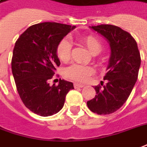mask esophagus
<instances>
[{
    "mask_svg": "<svg viewBox=\"0 0 147 147\" xmlns=\"http://www.w3.org/2000/svg\"><path fill=\"white\" fill-rule=\"evenodd\" d=\"M74 88L75 89H77V88H82V87L85 86V85H83V84H81V83H74Z\"/></svg>",
    "mask_w": 147,
    "mask_h": 147,
    "instance_id": "34e87169",
    "label": "esophagus"
}]
</instances>
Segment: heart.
Wrapping results in <instances>:
<instances>
[{"label":"heart","mask_w":147,"mask_h":147,"mask_svg":"<svg viewBox=\"0 0 147 147\" xmlns=\"http://www.w3.org/2000/svg\"><path fill=\"white\" fill-rule=\"evenodd\" d=\"M81 42L93 55H97L102 50V42L94 36L82 37ZM71 50L72 45L70 41L66 38H63L57 45V56L62 62H67L71 58ZM94 73V69L92 66L80 64H73L65 69V75L66 78L78 82L86 81Z\"/></svg>","instance_id":"1"}]
</instances>
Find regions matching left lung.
<instances>
[{
	"mask_svg": "<svg viewBox=\"0 0 147 147\" xmlns=\"http://www.w3.org/2000/svg\"><path fill=\"white\" fill-rule=\"evenodd\" d=\"M110 42L111 56L104 80L106 86H94L96 95L87 102L98 114H110L126 102L138 79L141 57L136 41L128 32L112 25L91 26Z\"/></svg>",
	"mask_w": 147,
	"mask_h": 147,
	"instance_id": "8db88e82",
	"label": "left lung"
}]
</instances>
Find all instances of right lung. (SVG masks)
<instances>
[{
    "label": "right lung",
    "instance_id": "1",
    "mask_svg": "<svg viewBox=\"0 0 147 147\" xmlns=\"http://www.w3.org/2000/svg\"><path fill=\"white\" fill-rule=\"evenodd\" d=\"M75 26L56 22L31 25L15 43L12 72L21 101L29 110L42 117L59 112L65 96L74 89L72 82L61 80L52 86L49 83L60 65L56 48Z\"/></svg>",
    "mask_w": 147,
    "mask_h": 147
}]
</instances>
